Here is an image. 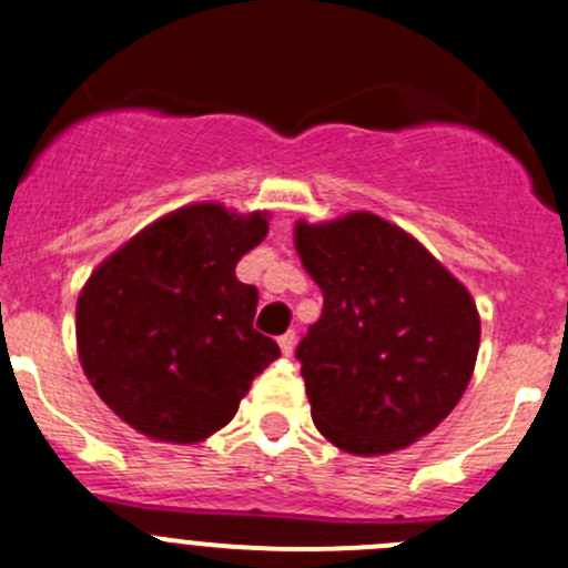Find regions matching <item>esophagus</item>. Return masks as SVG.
<instances>
[{
	"label": "esophagus",
	"instance_id": "esophagus-1",
	"mask_svg": "<svg viewBox=\"0 0 568 568\" xmlns=\"http://www.w3.org/2000/svg\"><path fill=\"white\" fill-rule=\"evenodd\" d=\"M277 344H280V349H283V355H291V352H294V344H296V335H294V329H288V333H283L277 338Z\"/></svg>",
	"mask_w": 568,
	"mask_h": 568
}]
</instances>
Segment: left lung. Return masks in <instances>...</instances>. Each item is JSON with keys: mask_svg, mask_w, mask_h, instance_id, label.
<instances>
[{"mask_svg": "<svg viewBox=\"0 0 568 568\" xmlns=\"http://www.w3.org/2000/svg\"><path fill=\"white\" fill-rule=\"evenodd\" d=\"M324 307L296 346L311 416L349 455H388L433 433L475 372L480 313L413 235L357 211L296 222Z\"/></svg>", "mask_w": 568, "mask_h": 568, "instance_id": "8db88e82", "label": "left lung"}]
</instances>
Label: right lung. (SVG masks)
Returning a JSON list of instances; mask_svg holds the SVG:
<instances>
[{
	"label": "right lung",
	"mask_w": 568,
	"mask_h": 568,
	"mask_svg": "<svg viewBox=\"0 0 568 568\" xmlns=\"http://www.w3.org/2000/svg\"><path fill=\"white\" fill-rule=\"evenodd\" d=\"M268 213L185 205L104 257L77 300V352L104 405L169 444L205 442L235 416L280 346L252 327L257 288L235 266Z\"/></svg>",
	"instance_id": "add662e5"
}]
</instances>
